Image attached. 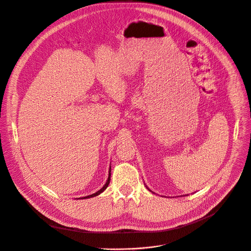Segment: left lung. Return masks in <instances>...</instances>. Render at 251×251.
I'll use <instances>...</instances> for the list:
<instances>
[{
  "label": "left lung",
  "instance_id": "1",
  "mask_svg": "<svg viewBox=\"0 0 251 251\" xmlns=\"http://www.w3.org/2000/svg\"><path fill=\"white\" fill-rule=\"evenodd\" d=\"M146 187H147V188H148V189H149V190H150V191H151V189H150V188H149V187H148V186H147V185H146ZM151 192H153V191H151ZM153 193H154V192H153Z\"/></svg>",
  "mask_w": 251,
  "mask_h": 251
}]
</instances>
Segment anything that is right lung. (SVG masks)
Instances as JSON below:
<instances>
[{
    "instance_id": "add662e5",
    "label": "right lung",
    "mask_w": 251,
    "mask_h": 251,
    "mask_svg": "<svg viewBox=\"0 0 251 251\" xmlns=\"http://www.w3.org/2000/svg\"><path fill=\"white\" fill-rule=\"evenodd\" d=\"M110 166H109V170H108V177H107V180H106V182L104 183V185L100 189V190H98L96 193H93V194H91V196H87V197H83V198H79L80 200H86V199H91V198H95V197H97V196H99V194H100L102 191H104L105 189H106V187L108 186V184H109V181H110ZM79 199H77V200H79Z\"/></svg>"
}]
</instances>
